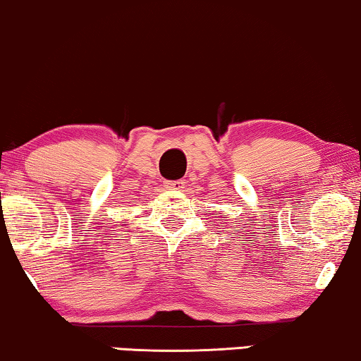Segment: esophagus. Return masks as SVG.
Listing matches in <instances>:
<instances>
[{
	"label": "esophagus",
	"mask_w": 361,
	"mask_h": 361,
	"mask_svg": "<svg viewBox=\"0 0 361 361\" xmlns=\"http://www.w3.org/2000/svg\"><path fill=\"white\" fill-rule=\"evenodd\" d=\"M165 188H169V190H175V191H180L185 188V180H173V181H165Z\"/></svg>",
	"instance_id": "1"
}]
</instances>
